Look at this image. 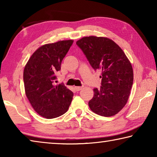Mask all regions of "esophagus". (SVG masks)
Returning a JSON list of instances; mask_svg holds the SVG:
<instances>
[{
  "instance_id": "esophagus-1",
  "label": "esophagus",
  "mask_w": 157,
  "mask_h": 157,
  "mask_svg": "<svg viewBox=\"0 0 157 157\" xmlns=\"http://www.w3.org/2000/svg\"><path fill=\"white\" fill-rule=\"evenodd\" d=\"M82 89V86H75V89L77 91H80V90Z\"/></svg>"
}]
</instances>
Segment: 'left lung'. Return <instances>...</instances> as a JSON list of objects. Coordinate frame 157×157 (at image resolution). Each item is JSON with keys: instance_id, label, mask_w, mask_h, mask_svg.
<instances>
[{"instance_id": "1", "label": "left lung", "mask_w": 157, "mask_h": 157, "mask_svg": "<svg viewBox=\"0 0 157 157\" xmlns=\"http://www.w3.org/2000/svg\"><path fill=\"white\" fill-rule=\"evenodd\" d=\"M95 71H102L100 89H94L91 110L109 117L118 113L128 100L134 74L131 63L120 47L105 37L85 36L76 42Z\"/></svg>"}]
</instances>
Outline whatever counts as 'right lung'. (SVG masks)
I'll use <instances>...</instances> for the list:
<instances>
[{"mask_svg":"<svg viewBox=\"0 0 157 157\" xmlns=\"http://www.w3.org/2000/svg\"><path fill=\"white\" fill-rule=\"evenodd\" d=\"M73 40L57 41L39 48L29 59L23 71L25 95L36 112L48 119L68 111L73 93L63 84L55 86L56 73Z\"/></svg>","mask_w":157,"mask_h":157,"instance_id":"obj_1","label":"right lung"}]
</instances>
